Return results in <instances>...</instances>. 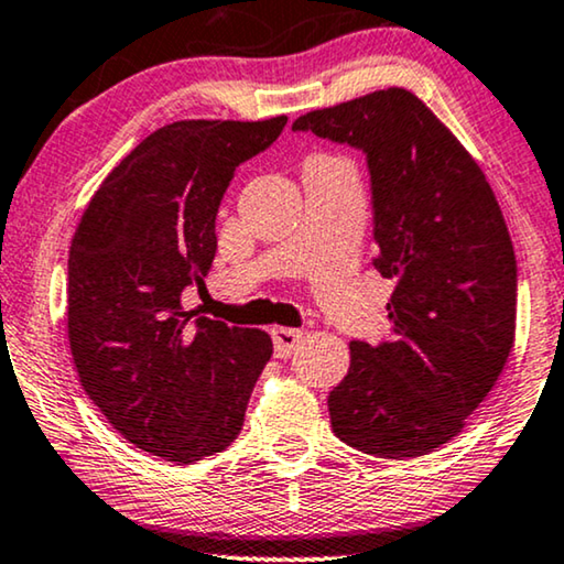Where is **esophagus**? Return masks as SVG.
<instances>
[{"label":"esophagus","instance_id":"1","mask_svg":"<svg viewBox=\"0 0 564 564\" xmlns=\"http://www.w3.org/2000/svg\"><path fill=\"white\" fill-rule=\"evenodd\" d=\"M269 334H272L274 354H276V357H280V359H288L290 354L297 349V344L303 341V330H297V328H282V326H276V328L269 330Z\"/></svg>","mask_w":564,"mask_h":564}]
</instances>
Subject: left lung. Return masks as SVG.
<instances>
[{
	"label": "left lung",
	"mask_w": 564,
	"mask_h": 564,
	"mask_svg": "<svg viewBox=\"0 0 564 564\" xmlns=\"http://www.w3.org/2000/svg\"><path fill=\"white\" fill-rule=\"evenodd\" d=\"M365 153L390 338L351 341L330 390L334 434L384 459L449 442L503 372L516 334V257L485 174L436 115L382 89L292 122Z\"/></svg>",
	"instance_id": "obj_1"
}]
</instances>
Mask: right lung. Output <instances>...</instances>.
<instances>
[{
	"instance_id": "1",
	"label": "right lung",
	"mask_w": 564,
	"mask_h": 564,
	"mask_svg": "<svg viewBox=\"0 0 564 564\" xmlns=\"http://www.w3.org/2000/svg\"><path fill=\"white\" fill-rule=\"evenodd\" d=\"M284 126L280 115L159 128L84 210L68 253V344L87 395L138 449L192 465L241 434L272 338L187 313L182 292L205 284L236 169Z\"/></svg>"
}]
</instances>
